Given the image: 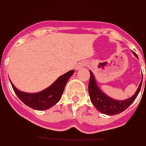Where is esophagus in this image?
Wrapping results in <instances>:
<instances>
[{
  "instance_id": "34e87169",
  "label": "esophagus",
  "mask_w": 146,
  "mask_h": 146,
  "mask_svg": "<svg viewBox=\"0 0 146 146\" xmlns=\"http://www.w3.org/2000/svg\"><path fill=\"white\" fill-rule=\"evenodd\" d=\"M86 65H87V64H86V63H85V62H80V63H79V64L76 66V69H81V68H82L83 66H86Z\"/></svg>"
}]
</instances>
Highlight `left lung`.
<instances>
[{"label": "left lung", "mask_w": 146, "mask_h": 146, "mask_svg": "<svg viewBox=\"0 0 146 146\" xmlns=\"http://www.w3.org/2000/svg\"><path fill=\"white\" fill-rule=\"evenodd\" d=\"M134 55L136 56L137 58V55L133 52ZM146 68V67H145ZM91 72V77H90V80L88 83V93L89 96L91 98V101L92 102L94 107L99 110L100 113L103 114H106L108 115H114L119 114L124 111L127 108H129L130 104L133 102L138 95L139 92L140 91L142 86V82H143V77L142 80L140 82L139 87L137 90L136 93L134 94L131 97L127 99H125L123 101H118L114 99H112L108 95L102 92L99 89L96 84V80L94 78V76L92 72ZM143 75V74H142ZM145 83H146V78H145Z\"/></svg>", "instance_id": "1"}]
</instances>
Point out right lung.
I'll list each match as a JSON object with an SVG mask.
<instances>
[{
	"mask_svg": "<svg viewBox=\"0 0 146 146\" xmlns=\"http://www.w3.org/2000/svg\"><path fill=\"white\" fill-rule=\"evenodd\" d=\"M74 71L71 70L59 77L55 82L47 88L36 94L23 92L19 91L11 82L13 90L19 99L25 105L36 110H44L52 108L58 102L64 91L66 84Z\"/></svg>",
	"mask_w": 146,
	"mask_h": 146,
	"instance_id": "obj_1",
	"label": "right lung"
}]
</instances>
